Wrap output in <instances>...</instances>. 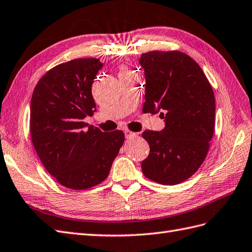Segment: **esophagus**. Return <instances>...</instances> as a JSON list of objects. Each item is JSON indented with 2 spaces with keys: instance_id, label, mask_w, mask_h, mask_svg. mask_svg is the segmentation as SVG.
Returning a JSON list of instances; mask_svg holds the SVG:
<instances>
[{
  "instance_id": "obj_1",
  "label": "esophagus",
  "mask_w": 252,
  "mask_h": 252,
  "mask_svg": "<svg viewBox=\"0 0 252 252\" xmlns=\"http://www.w3.org/2000/svg\"><path fill=\"white\" fill-rule=\"evenodd\" d=\"M125 135H126V138H132V137L136 136V133L131 132V131H128V130H126L125 131Z\"/></svg>"
}]
</instances>
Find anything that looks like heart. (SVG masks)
Here are the masks:
<instances>
[{
    "instance_id": "1",
    "label": "heart",
    "mask_w": 252,
    "mask_h": 252,
    "mask_svg": "<svg viewBox=\"0 0 252 252\" xmlns=\"http://www.w3.org/2000/svg\"><path fill=\"white\" fill-rule=\"evenodd\" d=\"M127 72H130V71H128L126 68H122V69L120 70L119 74H122V73H127Z\"/></svg>"
}]
</instances>
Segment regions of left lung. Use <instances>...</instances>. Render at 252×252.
I'll return each instance as SVG.
<instances>
[{
	"instance_id": "1",
	"label": "left lung",
	"mask_w": 252,
	"mask_h": 252,
	"mask_svg": "<svg viewBox=\"0 0 252 252\" xmlns=\"http://www.w3.org/2000/svg\"><path fill=\"white\" fill-rule=\"evenodd\" d=\"M145 70L143 112L165 119L160 132L143 136L150 153L141 162L146 178L176 185L190 178L208 154L215 128V96L202 69L180 51H151L140 56Z\"/></svg>"
}]
</instances>
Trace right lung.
<instances>
[{"instance_id":"right-lung-1","label":"right lung","mask_w":252,"mask_h":252,"mask_svg":"<svg viewBox=\"0 0 252 252\" xmlns=\"http://www.w3.org/2000/svg\"><path fill=\"white\" fill-rule=\"evenodd\" d=\"M103 63L76 59L44 74L31 100V137L42 165L60 184L87 189L107 178L124 145L122 131L102 132L84 122L95 112L92 86Z\"/></svg>"}]
</instances>
